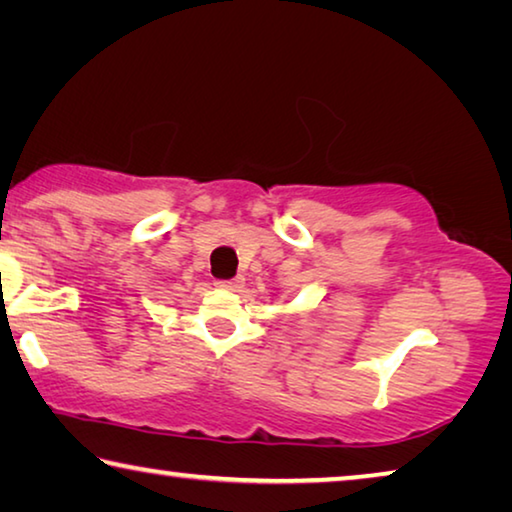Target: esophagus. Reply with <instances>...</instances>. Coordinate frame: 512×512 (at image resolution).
Segmentation results:
<instances>
[{"label":"esophagus","mask_w":512,"mask_h":512,"mask_svg":"<svg viewBox=\"0 0 512 512\" xmlns=\"http://www.w3.org/2000/svg\"><path fill=\"white\" fill-rule=\"evenodd\" d=\"M214 284L219 289H225V291H237V289L244 287V280H241V277H235V280H216Z\"/></svg>","instance_id":"1"}]
</instances>
